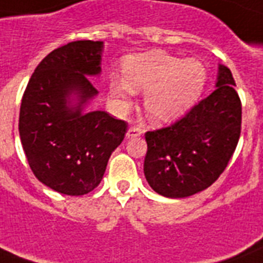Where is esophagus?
Masks as SVG:
<instances>
[{
	"instance_id": "esophagus-1",
	"label": "esophagus",
	"mask_w": 263,
	"mask_h": 263,
	"mask_svg": "<svg viewBox=\"0 0 263 263\" xmlns=\"http://www.w3.org/2000/svg\"><path fill=\"white\" fill-rule=\"evenodd\" d=\"M143 134V129L139 127H129L127 131V139L136 138V136H140Z\"/></svg>"
}]
</instances>
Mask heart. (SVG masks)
Returning <instances> with one entry per match:
<instances>
[{
    "mask_svg": "<svg viewBox=\"0 0 263 263\" xmlns=\"http://www.w3.org/2000/svg\"><path fill=\"white\" fill-rule=\"evenodd\" d=\"M123 74L124 81L112 80V96L125 105L132 92L145 90V114L156 123L179 118L199 98L206 81L204 68L198 61H183L162 50L128 57Z\"/></svg>",
    "mask_w": 263,
    "mask_h": 263,
    "instance_id": "1",
    "label": "heart"
}]
</instances>
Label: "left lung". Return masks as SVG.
<instances>
[{
	"label": "left lung",
	"mask_w": 263,
	"mask_h": 263,
	"mask_svg": "<svg viewBox=\"0 0 263 263\" xmlns=\"http://www.w3.org/2000/svg\"><path fill=\"white\" fill-rule=\"evenodd\" d=\"M231 70L219 65L217 89L168 127L145 132L144 175L154 191L186 198L223 173L240 136L242 104Z\"/></svg>",
	"instance_id": "1"
}]
</instances>
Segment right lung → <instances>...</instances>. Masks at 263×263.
<instances>
[{"mask_svg": "<svg viewBox=\"0 0 263 263\" xmlns=\"http://www.w3.org/2000/svg\"><path fill=\"white\" fill-rule=\"evenodd\" d=\"M101 50L103 41L90 40L52 50L34 69L21 101L18 131L30 170L65 195H84L99 186L127 132V123L107 112L83 114L98 95L87 76L100 73ZM72 93L78 95L74 107Z\"/></svg>", "mask_w": 263, "mask_h": 263, "instance_id": "add662e5", "label": "right lung"}]
</instances>
